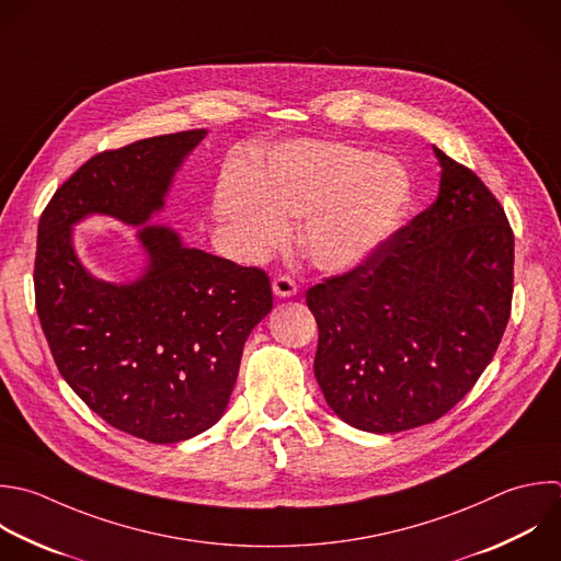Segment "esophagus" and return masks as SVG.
I'll return each instance as SVG.
<instances>
[{
    "label": "esophagus",
    "instance_id": "esophagus-1",
    "mask_svg": "<svg viewBox=\"0 0 561 561\" xmlns=\"http://www.w3.org/2000/svg\"><path fill=\"white\" fill-rule=\"evenodd\" d=\"M272 289H274V294H276L278 298H291V296H296L298 285H296V280H294L291 276L280 274V276H276V278H274Z\"/></svg>",
    "mask_w": 561,
    "mask_h": 561
}]
</instances>
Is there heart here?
<instances>
[{
	"mask_svg": "<svg viewBox=\"0 0 561 561\" xmlns=\"http://www.w3.org/2000/svg\"><path fill=\"white\" fill-rule=\"evenodd\" d=\"M412 202L408 169L377 151L298 140L272 151L250 188L224 184L215 208L252 254L278 248L301 221L302 254L324 272H346L373 256Z\"/></svg>",
	"mask_w": 561,
	"mask_h": 561,
	"instance_id": "1",
	"label": "heart"
}]
</instances>
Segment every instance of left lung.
<instances>
[{"label": "left lung", "mask_w": 561, "mask_h": 561, "mask_svg": "<svg viewBox=\"0 0 561 561\" xmlns=\"http://www.w3.org/2000/svg\"><path fill=\"white\" fill-rule=\"evenodd\" d=\"M436 202L373 256L307 291L313 373L348 425L392 434L440 419L478 381L513 296V230L467 167L434 147Z\"/></svg>", "instance_id": "left-lung-1"}]
</instances>
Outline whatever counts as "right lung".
<instances>
[{
  "label": "right lung",
  "mask_w": 561,
  "mask_h": 561,
  "mask_svg": "<svg viewBox=\"0 0 561 561\" xmlns=\"http://www.w3.org/2000/svg\"><path fill=\"white\" fill-rule=\"evenodd\" d=\"M204 136L180 131L94 156L39 219L35 300L57 368L103 421L149 443H180L221 419L243 344L274 305L263 270L145 226ZM90 214L144 226L140 279L118 286L84 270L71 226Z\"/></svg>",
  "instance_id": "obj_1"
}]
</instances>
